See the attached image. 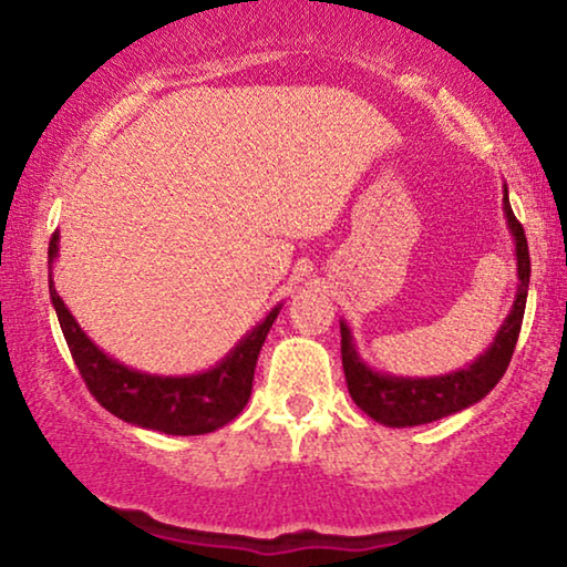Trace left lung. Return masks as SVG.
Wrapping results in <instances>:
<instances>
[{
  "instance_id": "1",
  "label": "left lung",
  "mask_w": 567,
  "mask_h": 567,
  "mask_svg": "<svg viewBox=\"0 0 567 567\" xmlns=\"http://www.w3.org/2000/svg\"><path fill=\"white\" fill-rule=\"evenodd\" d=\"M503 216H506L508 231L514 237L518 276L514 305H511L506 320H503L501 330L495 332L487 351L480 353L464 369L439 377H398L386 374V371H377L361 359L351 328H348L346 320H340V355H343L348 392H351L355 405L369 417H374L377 423L390 425V429H408V425L441 421V417L475 405L506 374L518 340V330H522L526 291H529L532 276L529 245H526L524 227L516 221L514 212H511L506 185H503Z\"/></svg>"
}]
</instances>
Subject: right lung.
<instances>
[{"instance_id":"1","label":"right lung","mask_w":567,"mask_h":567,"mask_svg":"<svg viewBox=\"0 0 567 567\" xmlns=\"http://www.w3.org/2000/svg\"><path fill=\"white\" fill-rule=\"evenodd\" d=\"M59 258V231H53L49 245V291L56 309L61 332L69 351L95 400L107 413L138 429H150L169 436H200L212 433L243 413L252 392L255 363L266 343L270 324L276 322L284 305H276L252 330H247L239 343L212 369L196 374H150L131 369L103 348L92 343L69 312L64 299L53 286V260Z\"/></svg>"}]
</instances>
